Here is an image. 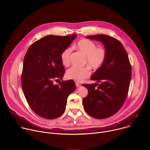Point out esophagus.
<instances>
[{
    "label": "esophagus",
    "instance_id": "esophagus-1",
    "mask_svg": "<svg viewBox=\"0 0 150 150\" xmlns=\"http://www.w3.org/2000/svg\"><path fill=\"white\" fill-rule=\"evenodd\" d=\"M75 85H76V87H79L80 85H81V84L79 83H78V82H76V83H75Z\"/></svg>",
    "mask_w": 150,
    "mask_h": 150
}]
</instances>
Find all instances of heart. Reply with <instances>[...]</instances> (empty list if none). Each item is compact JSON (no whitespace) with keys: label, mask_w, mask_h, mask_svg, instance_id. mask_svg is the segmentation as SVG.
Segmentation results:
<instances>
[{"label":"heart","mask_w":150,"mask_h":150,"mask_svg":"<svg viewBox=\"0 0 150 150\" xmlns=\"http://www.w3.org/2000/svg\"><path fill=\"white\" fill-rule=\"evenodd\" d=\"M78 50L85 56V63L94 69H99L104 63L107 52L104 47H97L94 42L88 39H82L74 46ZM72 49L68 47L61 54V61L64 66H68L70 63V56ZM91 75V71L88 67L78 68L73 67L68 70L67 77L76 82H82L88 78Z\"/></svg>","instance_id":"b5f03b06"}]
</instances>
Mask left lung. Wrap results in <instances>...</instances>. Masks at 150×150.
I'll return each instance as SVG.
<instances>
[{"label":"left lung","instance_id":"8db88e82","mask_svg":"<svg viewBox=\"0 0 150 150\" xmlns=\"http://www.w3.org/2000/svg\"><path fill=\"white\" fill-rule=\"evenodd\" d=\"M87 38L102 42L107 57L91 77L98 83L83 84L88 91L82 101L83 109L93 117L105 119L116 113L126 100L132 75L131 65L126 50L117 39L104 34Z\"/></svg>","mask_w":150,"mask_h":150}]
</instances>
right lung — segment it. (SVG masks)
<instances>
[{
    "label": "right lung",
    "instance_id": "right-lung-1",
    "mask_svg": "<svg viewBox=\"0 0 150 150\" xmlns=\"http://www.w3.org/2000/svg\"><path fill=\"white\" fill-rule=\"evenodd\" d=\"M76 37L47 35L33 42L25 54L22 88L30 108L41 117L60 116L65 110L68 96L75 90V83L71 79L55 85L54 81L64 76L61 54Z\"/></svg>",
    "mask_w": 150,
    "mask_h": 150
}]
</instances>
